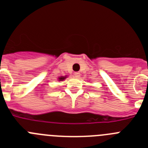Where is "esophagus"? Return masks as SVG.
<instances>
[{
    "instance_id": "obj_1",
    "label": "esophagus",
    "mask_w": 148,
    "mask_h": 148,
    "mask_svg": "<svg viewBox=\"0 0 148 148\" xmlns=\"http://www.w3.org/2000/svg\"><path fill=\"white\" fill-rule=\"evenodd\" d=\"M74 75H75V78H78L79 75H80V73H78V72H75V73H74Z\"/></svg>"
}]
</instances>
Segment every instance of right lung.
Segmentation results:
<instances>
[{
	"label": "right lung",
	"instance_id": "right-lung-1",
	"mask_svg": "<svg viewBox=\"0 0 148 148\" xmlns=\"http://www.w3.org/2000/svg\"><path fill=\"white\" fill-rule=\"evenodd\" d=\"M65 78H66V77H60L58 79H59V81H62L64 80V79H65Z\"/></svg>",
	"mask_w": 148,
	"mask_h": 148
}]
</instances>
